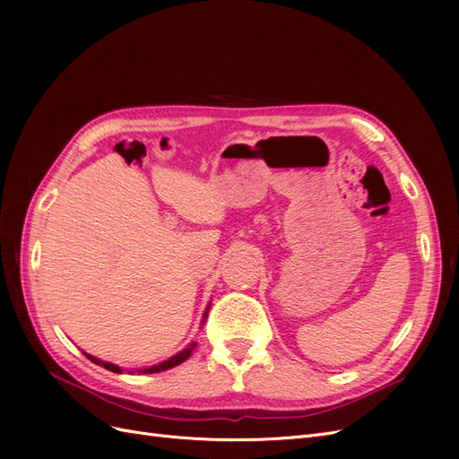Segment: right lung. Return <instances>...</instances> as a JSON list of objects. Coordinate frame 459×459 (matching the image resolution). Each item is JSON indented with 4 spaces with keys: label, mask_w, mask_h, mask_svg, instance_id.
Instances as JSON below:
<instances>
[{
    "label": "right lung",
    "mask_w": 459,
    "mask_h": 459,
    "mask_svg": "<svg viewBox=\"0 0 459 459\" xmlns=\"http://www.w3.org/2000/svg\"><path fill=\"white\" fill-rule=\"evenodd\" d=\"M208 308H211V304H208L206 307V310H204V314H203V319H201V325H204V322H206V316H208ZM197 346V342H191L189 346H186L184 351H179L178 354H174V356H170L169 359H164V362H160V364H155V366H149V368H140V369H130L128 373H132V371H137V373H159V371H166V369H170V368H176V366H179V364H184L186 359L191 356V352H193V349H195ZM86 356H88V359H91L93 364H97V366H103L105 369H108V371H115V373H122V371H126L124 368H120V366H117V364H110V362H103V359H100V358H95V356H91V354H88V352H84Z\"/></svg>",
    "instance_id": "obj_1"
}]
</instances>
